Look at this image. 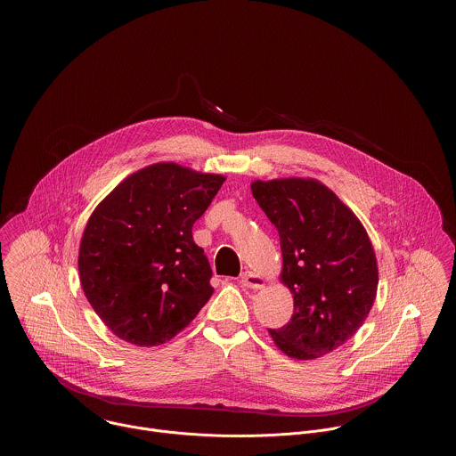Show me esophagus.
<instances>
[{
  "instance_id": "34e87169",
  "label": "esophagus",
  "mask_w": 456,
  "mask_h": 456,
  "mask_svg": "<svg viewBox=\"0 0 456 456\" xmlns=\"http://www.w3.org/2000/svg\"><path fill=\"white\" fill-rule=\"evenodd\" d=\"M239 283H240L242 287H248V289H263V287H265L263 277H260V275L255 273V272H244V273L240 275V279H239Z\"/></svg>"
}]
</instances>
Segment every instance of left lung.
I'll list each match as a JSON object with an SVG mask.
<instances>
[{
  "mask_svg": "<svg viewBox=\"0 0 456 456\" xmlns=\"http://www.w3.org/2000/svg\"><path fill=\"white\" fill-rule=\"evenodd\" d=\"M261 210L277 227L281 281L294 314L270 330L285 355L309 361L342 347L376 299L378 263L361 220L323 183L285 177L251 183Z\"/></svg>",
  "mask_w": 456,
  "mask_h": 456,
  "instance_id": "obj_1",
  "label": "left lung"
}]
</instances>
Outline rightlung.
<instances>
[{
	"instance_id": "1",
	"label": "right lung",
	"mask_w": 456,
	"mask_h": 456,
	"mask_svg": "<svg viewBox=\"0 0 456 456\" xmlns=\"http://www.w3.org/2000/svg\"><path fill=\"white\" fill-rule=\"evenodd\" d=\"M224 181L159 162L130 174L92 212L78 251L80 283L116 337L162 346L212 297V268L191 229Z\"/></svg>"
}]
</instances>
